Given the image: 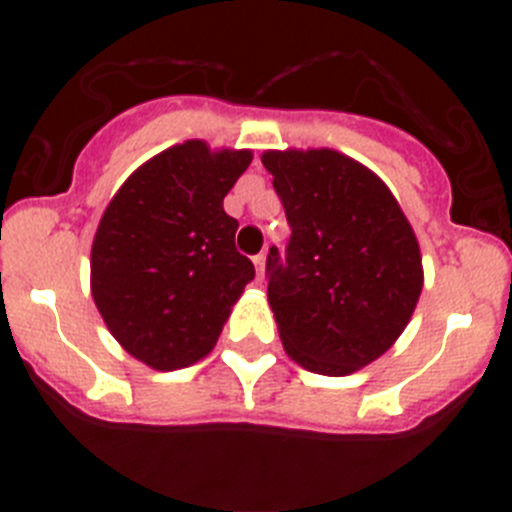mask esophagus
I'll return each mask as SVG.
<instances>
[{
  "label": "esophagus",
  "mask_w": 512,
  "mask_h": 512,
  "mask_svg": "<svg viewBox=\"0 0 512 512\" xmlns=\"http://www.w3.org/2000/svg\"><path fill=\"white\" fill-rule=\"evenodd\" d=\"M252 262H255V275H257V282L265 280V267H267V255L265 252H260V255L252 257Z\"/></svg>",
  "instance_id": "34e87169"
}]
</instances>
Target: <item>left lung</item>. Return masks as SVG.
<instances>
[{
	"label": "left lung",
	"mask_w": 512,
	"mask_h": 512,
	"mask_svg": "<svg viewBox=\"0 0 512 512\" xmlns=\"http://www.w3.org/2000/svg\"><path fill=\"white\" fill-rule=\"evenodd\" d=\"M285 205L287 260L267 255L282 347L307 371L347 376L394 347L423 289L416 232L384 180L334 148L265 151Z\"/></svg>",
	"instance_id": "1"
}]
</instances>
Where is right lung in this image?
Segmentation results:
<instances>
[{"label": "right lung", "instance_id": "obj_1", "mask_svg": "<svg viewBox=\"0 0 512 512\" xmlns=\"http://www.w3.org/2000/svg\"><path fill=\"white\" fill-rule=\"evenodd\" d=\"M252 151L185 141L133 170L103 210L91 245V294L133 359L175 371L213 352L255 277L223 208Z\"/></svg>", "mask_w": 512, "mask_h": 512}]
</instances>
